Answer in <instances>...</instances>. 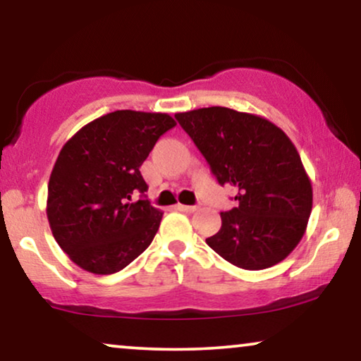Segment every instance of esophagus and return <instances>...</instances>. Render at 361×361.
<instances>
[{"label": "esophagus", "instance_id": "1", "mask_svg": "<svg viewBox=\"0 0 361 361\" xmlns=\"http://www.w3.org/2000/svg\"><path fill=\"white\" fill-rule=\"evenodd\" d=\"M175 208L178 209V211H183V213H195L196 209V206H186V204H176Z\"/></svg>", "mask_w": 361, "mask_h": 361}]
</instances>
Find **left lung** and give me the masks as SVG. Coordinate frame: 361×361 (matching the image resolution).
Instances as JSON below:
<instances>
[{"instance_id": "8db88e82", "label": "left lung", "mask_w": 361, "mask_h": 361, "mask_svg": "<svg viewBox=\"0 0 361 361\" xmlns=\"http://www.w3.org/2000/svg\"><path fill=\"white\" fill-rule=\"evenodd\" d=\"M219 185L238 190L208 246L233 266L261 271L297 247L312 213V183L300 155L271 120L228 107L175 114Z\"/></svg>"}]
</instances>
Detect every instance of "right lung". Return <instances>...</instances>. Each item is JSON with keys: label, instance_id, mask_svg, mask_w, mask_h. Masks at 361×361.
<instances>
[{"label": "right lung", "instance_id": "obj_1", "mask_svg": "<svg viewBox=\"0 0 361 361\" xmlns=\"http://www.w3.org/2000/svg\"><path fill=\"white\" fill-rule=\"evenodd\" d=\"M176 125L168 114L115 110L64 143L47 185L52 236L84 271L109 276L137 259L155 238L163 213L148 200L140 166Z\"/></svg>", "mask_w": 361, "mask_h": 361}]
</instances>
